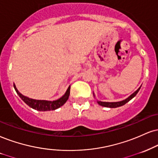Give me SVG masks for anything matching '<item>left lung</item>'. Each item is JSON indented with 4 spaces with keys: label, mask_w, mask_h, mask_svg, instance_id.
Wrapping results in <instances>:
<instances>
[{
    "label": "left lung",
    "mask_w": 158,
    "mask_h": 158,
    "mask_svg": "<svg viewBox=\"0 0 158 158\" xmlns=\"http://www.w3.org/2000/svg\"><path fill=\"white\" fill-rule=\"evenodd\" d=\"M140 89H141V87L138 89L137 90H136L135 92L133 93V94L130 95V96L128 97V98L125 99V100H124L120 101V102H101V101H97V102H98V104L100 105V106H104V107H107V108H117V107L122 106H124V104H126V103L127 102H129V101L131 100V99H133V97H135V95L138 94V92H139V91L140 90Z\"/></svg>",
    "instance_id": "obj_1"
}]
</instances>
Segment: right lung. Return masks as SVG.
I'll use <instances>...</instances> for the list:
<instances>
[{
    "instance_id": "add662e5",
    "label": "right lung",
    "mask_w": 158,
    "mask_h": 158,
    "mask_svg": "<svg viewBox=\"0 0 158 158\" xmlns=\"http://www.w3.org/2000/svg\"><path fill=\"white\" fill-rule=\"evenodd\" d=\"M14 88H15V91L17 93V94L19 95L22 100L28 105V106H30L31 108L36 109V110H40V111H47V110H56L60 107L63 106V105L67 102L68 99H69V94H70V86L66 91V93L64 94L63 97H61V98L58 99L57 100L55 101H47V100H33V99H30L28 97L23 96L22 94L19 92L17 90L15 85L14 84Z\"/></svg>"
}]
</instances>
